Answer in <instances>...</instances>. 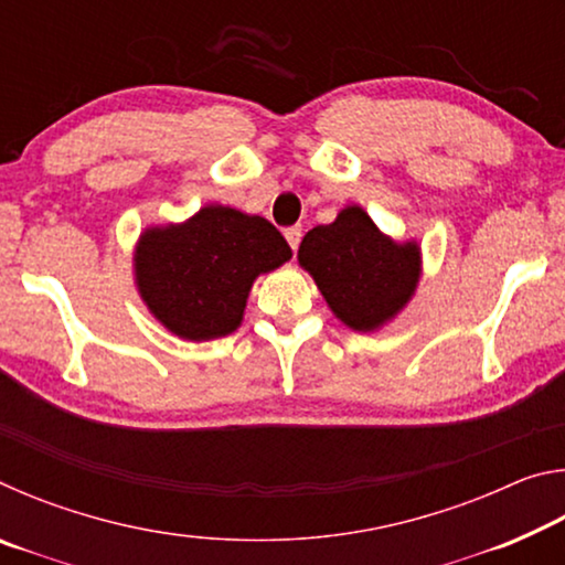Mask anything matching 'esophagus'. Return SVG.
<instances>
[{"mask_svg":"<svg viewBox=\"0 0 565 565\" xmlns=\"http://www.w3.org/2000/svg\"><path fill=\"white\" fill-rule=\"evenodd\" d=\"M284 236H286V242H289V246L296 252V248H299V244H301V226H289L284 232Z\"/></svg>","mask_w":565,"mask_h":565,"instance_id":"34e87169","label":"esophagus"}]
</instances>
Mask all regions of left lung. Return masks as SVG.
Instances as JSON below:
<instances>
[{
  "label": "left lung",
  "mask_w": 565,
  "mask_h": 565,
  "mask_svg": "<svg viewBox=\"0 0 565 565\" xmlns=\"http://www.w3.org/2000/svg\"><path fill=\"white\" fill-rule=\"evenodd\" d=\"M299 264L337 319L363 333L394 319L420 276L418 244L381 234L361 206H347L337 222L313 226L299 246Z\"/></svg>",
  "instance_id": "8db88e82"
}]
</instances>
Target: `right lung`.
<instances>
[{
  "mask_svg": "<svg viewBox=\"0 0 565 565\" xmlns=\"http://www.w3.org/2000/svg\"><path fill=\"white\" fill-rule=\"evenodd\" d=\"M289 259V244L264 216L209 204L184 224L147 228L134 274L141 299L171 333L209 341L238 329L256 276Z\"/></svg>",
  "mask_w": 565,
  "mask_h": 565,
  "instance_id": "1",
  "label": "right lung"
}]
</instances>
